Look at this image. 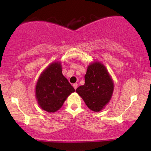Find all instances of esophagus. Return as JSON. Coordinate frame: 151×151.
<instances>
[{
	"mask_svg": "<svg viewBox=\"0 0 151 151\" xmlns=\"http://www.w3.org/2000/svg\"><path fill=\"white\" fill-rule=\"evenodd\" d=\"M73 86H74V89H77V86H78L77 83H75V84H73Z\"/></svg>",
	"mask_w": 151,
	"mask_h": 151,
	"instance_id": "1",
	"label": "esophagus"
}]
</instances>
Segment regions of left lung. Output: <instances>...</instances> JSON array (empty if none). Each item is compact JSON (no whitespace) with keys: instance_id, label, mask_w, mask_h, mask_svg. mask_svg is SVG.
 <instances>
[{"instance_id":"8db88e82","label":"left lung","mask_w":151,"mask_h":151,"mask_svg":"<svg viewBox=\"0 0 151 151\" xmlns=\"http://www.w3.org/2000/svg\"><path fill=\"white\" fill-rule=\"evenodd\" d=\"M85 83L76 91L89 109L100 111L111 100L114 91V82L105 66L93 62L87 67L84 76Z\"/></svg>"}]
</instances>
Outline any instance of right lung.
<instances>
[{"instance_id":"right-lung-1","label":"right lung","mask_w":151,"mask_h":151,"mask_svg":"<svg viewBox=\"0 0 151 151\" xmlns=\"http://www.w3.org/2000/svg\"><path fill=\"white\" fill-rule=\"evenodd\" d=\"M75 90L62 72L60 62H52L42 72L35 87L38 104L46 111L55 112Z\"/></svg>"}]
</instances>
